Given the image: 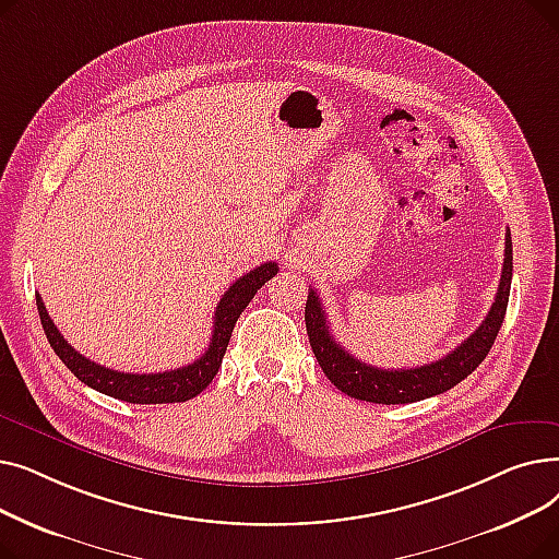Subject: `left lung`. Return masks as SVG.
<instances>
[{"instance_id": "obj_1", "label": "left lung", "mask_w": 559, "mask_h": 559, "mask_svg": "<svg viewBox=\"0 0 559 559\" xmlns=\"http://www.w3.org/2000/svg\"><path fill=\"white\" fill-rule=\"evenodd\" d=\"M512 285V238L506 235V258L501 285H498L496 299L485 317L483 324L468 335L455 350L442 360H435L415 369H378L367 362H360L348 350L337 344L329 331L326 310L321 306L317 292L310 287L306 301V331L314 358L324 369L331 383L348 394L350 399H360L369 403H415L430 399L455 388L460 380L472 373L489 354V348L503 326L508 299Z\"/></svg>"}]
</instances>
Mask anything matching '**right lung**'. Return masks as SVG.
<instances>
[{
  "mask_svg": "<svg viewBox=\"0 0 559 559\" xmlns=\"http://www.w3.org/2000/svg\"><path fill=\"white\" fill-rule=\"evenodd\" d=\"M278 274V264L276 262H264L260 267L251 270L249 274L240 276L235 281L226 295L219 299L217 310H215V321H213V340L205 348V354L194 360L188 367H179L171 371H160V373H124V371H115L104 365L93 362L91 358L81 356L74 346L66 342V337L58 333L53 326L51 317L47 314V308L36 295V306L38 314L43 321L45 335L53 348V354L63 360V365L85 383L87 388H93L106 396L120 399L127 403H181L190 401L197 394H201L205 388L211 385V380L222 367V358L226 354V346L230 340V333L235 329V321L245 312L249 301L253 299L255 292L274 278Z\"/></svg>",
  "mask_w": 559,
  "mask_h": 559,
  "instance_id": "1",
  "label": "right lung"
}]
</instances>
